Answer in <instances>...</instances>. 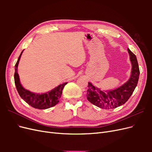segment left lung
I'll return each mask as SVG.
<instances>
[{
  "mask_svg": "<svg viewBox=\"0 0 152 152\" xmlns=\"http://www.w3.org/2000/svg\"><path fill=\"white\" fill-rule=\"evenodd\" d=\"M127 50L132 64L130 79L118 88L104 92L88 82L87 99L92 104L100 108L110 110L120 107L129 99L137 84L140 72L135 54L129 49H127Z\"/></svg>",
  "mask_w": 152,
  "mask_h": 152,
  "instance_id": "obj_1",
  "label": "left lung"
}]
</instances>
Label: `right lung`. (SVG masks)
Returning a JSON list of instances; mask_svg holds the SVG:
<instances>
[{"instance_id":"obj_1","label":"right lung","mask_w":152,"mask_h":152,"mask_svg":"<svg viewBox=\"0 0 152 152\" xmlns=\"http://www.w3.org/2000/svg\"><path fill=\"white\" fill-rule=\"evenodd\" d=\"M23 52V50H22L15 65V85L20 97L31 107L37 109L44 110L54 107L59 103V99H60L62 94L63 89L68 82L59 85L51 91L43 94L31 93V92L25 89L20 84L19 75H18L17 72L18 63H19Z\"/></svg>"}]
</instances>
